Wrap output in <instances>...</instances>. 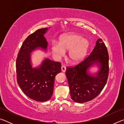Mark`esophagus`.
Masks as SVG:
<instances>
[{
    "label": "esophagus",
    "instance_id": "obj_1",
    "mask_svg": "<svg viewBox=\"0 0 124 124\" xmlns=\"http://www.w3.org/2000/svg\"><path fill=\"white\" fill-rule=\"evenodd\" d=\"M61 70L62 71V72H65L66 70V67L64 66H62L61 67Z\"/></svg>",
    "mask_w": 124,
    "mask_h": 124
}]
</instances>
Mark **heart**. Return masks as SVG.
I'll use <instances>...</instances> for the list:
<instances>
[{
  "mask_svg": "<svg viewBox=\"0 0 124 124\" xmlns=\"http://www.w3.org/2000/svg\"><path fill=\"white\" fill-rule=\"evenodd\" d=\"M89 48V42L81 35L74 33L63 35L59 43L52 42L51 50L56 58L63 57L65 51H69L68 58L73 64L78 63L86 56Z\"/></svg>",
  "mask_w": 124,
  "mask_h": 124,
  "instance_id": "obj_1",
  "label": "heart"
}]
</instances>
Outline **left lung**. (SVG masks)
Returning a JSON list of instances; mask_svg holds the SVG:
<instances>
[{"instance_id":"1","label":"left lung","mask_w":124,"mask_h":124,"mask_svg":"<svg viewBox=\"0 0 124 124\" xmlns=\"http://www.w3.org/2000/svg\"><path fill=\"white\" fill-rule=\"evenodd\" d=\"M94 65L98 67V71L91 73L89 68ZM108 72L107 49L102 40L98 39L89 56L75 67L67 68L66 75L72 99L83 103L97 97L106 84Z\"/></svg>"}]
</instances>
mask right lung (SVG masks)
Listing matches in <instances>:
<instances>
[{"label": "right lung", "instance_id": "1", "mask_svg": "<svg viewBox=\"0 0 124 124\" xmlns=\"http://www.w3.org/2000/svg\"><path fill=\"white\" fill-rule=\"evenodd\" d=\"M48 30V28L39 29L29 35L23 43L16 60L18 85L25 95L38 102H45L51 98L54 78L61 70L60 62L47 58L39 66L32 67L31 54L38 49L46 51L48 43L44 34Z\"/></svg>", "mask_w": 124, "mask_h": 124}]
</instances>
